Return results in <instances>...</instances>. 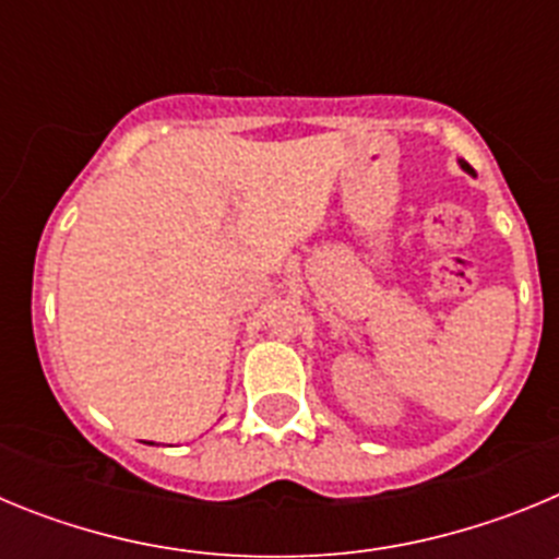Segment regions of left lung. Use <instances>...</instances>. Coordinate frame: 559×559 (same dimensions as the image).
Masks as SVG:
<instances>
[{
	"label": "left lung",
	"instance_id": "1",
	"mask_svg": "<svg viewBox=\"0 0 559 559\" xmlns=\"http://www.w3.org/2000/svg\"><path fill=\"white\" fill-rule=\"evenodd\" d=\"M459 165H462V170H467V173H473V167H471V165H467V162H462V159H459Z\"/></svg>",
	"mask_w": 559,
	"mask_h": 559
}]
</instances>
